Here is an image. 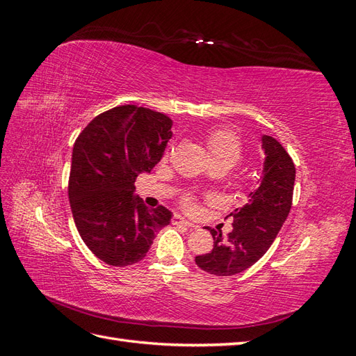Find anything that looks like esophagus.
<instances>
[{
  "label": "esophagus",
  "mask_w": 356,
  "mask_h": 356,
  "mask_svg": "<svg viewBox=\"0 0 356 356\" xmlns=\"http://www.w3.org/2000/svg\"><path fill=\"white\" fill-rule=\"evenodd\" d=\"M174 222H175V224L186 225V227H188V229H196V227H197V225H196L195 222H191V221L186 220L184 217H181V215H175V217H174Z\"/></svg>",
  "instance_id": "34e87169"
}]
</instances>
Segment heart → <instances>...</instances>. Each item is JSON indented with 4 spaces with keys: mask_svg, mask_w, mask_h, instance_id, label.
Segmentation results:
<instances>
[{
    "mask_svg": "<svg viewBox=\"0 0 356 356\" xmlns=\"http://www.w3.org/2000/svg\"><path fill=\"white\" fill-rule=\"evenodd\" d=\"M208 153L212 161H225L230 166L238 163L242 156V147L238 136L229 131H215L208 136ZM187 208H193V202L187 200Z\"/></svg>",
    "mask_w": 356,
    "mask_h": 356,
    "instance_id": "obj_1",
    "label": "heart"
}]
</instances>
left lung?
Here are the masks:
<instances>
[{"label":"left lung","mask_w":356,"mask_h":356,"mask_svg":"<svg viewBox=\"0 0 356 356\" xmlns=\"http://www.w3.org/2000/svg\"><path fill=\"white\" fill-rule=\"evenodd\" d=\"M264 154L257 188L246 196L243 207L232 212L233 230L224 236L208 229L212 251L196 257L202 270L217 276L238 275L255 264L272 246L285 222L296 181V166L281 143L268 135L260 138Z\"/></svg>","instance_id":"obj_1"}]
</instances>
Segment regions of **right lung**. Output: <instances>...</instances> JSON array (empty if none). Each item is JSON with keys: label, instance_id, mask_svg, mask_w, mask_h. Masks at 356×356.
I'll use <instances>...</instances> for the list:
<instances>
[{"label": "right lung", "instance_id": "add662e5", "mask_svg": "<svg viewBox=\"0 0 356 356\" xmlns=\"http://www.w3.org/2000/svg\"><path fill=\"white\" fill-rule=\"evenodd\" d=\"M172 120L144 106L122 105L95 117L72 148L68 196L83 242L104 263L132 266L170 224L165 207L149 209L135 179L149 174L172 138Z\"/></svg>", "mask_w": 356, "mask_h": 356}]
</instances>
